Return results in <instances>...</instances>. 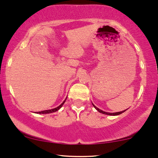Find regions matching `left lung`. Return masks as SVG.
<instances>
[{
    "label": "left lung",
    "instance_id": "8db88e82",
    "mask_svg": "<svg viewBox=\"0 0 158 158\" xmlns=\"http://www.w3.org/2000/svg\"><path fill=\"white\" fill-rule=\"evenodd\" d=\"M94 105V104H93ZM94 106L95 107V109H96L97 111H99L100 112V113H102V114H107V115H111V116H116V115H119V114H122L123 112H124L125 111H126V110H125V111H120V112H116V113H108V112H105V111H102V110H101V109H99L98 108H97L96 106H94Z\"/></svg>",
    "mask_w": 158,
    "mask_h": 158
}]
</instances>
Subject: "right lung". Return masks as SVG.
Wrapping results in <instances>:
<instances>
[{"label": "right lung", "instance_id": "1", "mask_svg": "<svg viewBox=\"0 0 158 158\" xmlns=\"http://www.w3.org/2000/svg\"><path fill=\"white\" fill-rule=\"evenodd\" d=\"M65 100H66V99H65ZM65 100H64L63 102H62L61 104H60L59 106L57 107V108H55V109H49V110H46V111H42L37 112V114H49V113H52V112L57 111H58V110L60 109V108L62 106V105L64 104V102H65Z\"/></svg>", "mask_w": 158, "mask_h": 158}]
</instances>
